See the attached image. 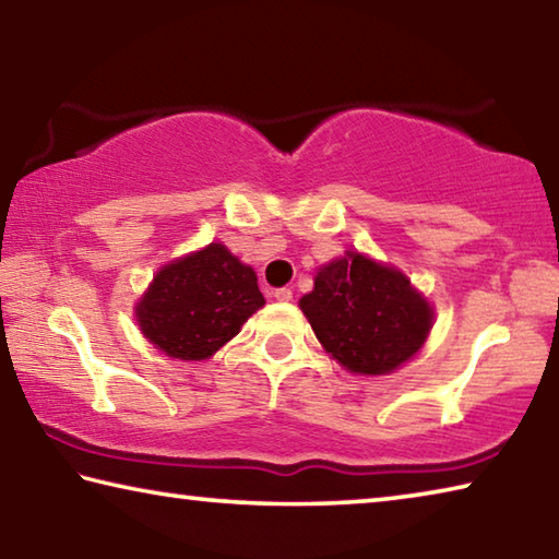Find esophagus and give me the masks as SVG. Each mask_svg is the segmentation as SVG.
<instances>
[{
  "label": "esophagus",
  "mask_w": 559,
  "mask_h": 559,
  "mask_svg": "<svg viewBox=\"0 0 559 559\" xmlns=\"http://www.w3.org/2000/svg\"><path fill=\"white\" fill-rule=\"evenodd\" d=\"M273 298L281 300V302H288V300H293V290L290 288H276V290H273Z\"/></svg>",
  "instance_id": "34e87169"
}]
</instances>
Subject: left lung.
Returning <instances> with one entry per match:
<instances>
[{"label":"left lung","mask_w":559,"mask_h":559,"mask_svg":"<svg viewBox=\"0 0 559 559\" xmlns=\"http://www.w3.org/2000/svg\"><path fill=\"white\" fill-rule=\"evenodd\" d=\"M300 310L320 345L357 374L396 370L419 353L433 318L404 273L353 251L318 271Z\"/></svg>","instance_id":"1"}]
</instances>
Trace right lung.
<instances>
[{
  "label": "right lung",
  "mask_w": 559,
  "mask_h": 559,
  "mask_svg": "<svg viewBox=\"0 0 559 559\" xmlns=\"http://www.w3.org/2000/svg\"><path fill=\"white\" fill-rule=\"evenodd\" d=\"M253 269L222 243L169 263L138 302V323L150 343L177 359H204L239 335L263 306Z\"/></svg>",
  "instance_id": "1"
}]
</instances>
